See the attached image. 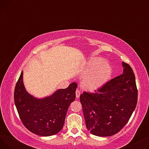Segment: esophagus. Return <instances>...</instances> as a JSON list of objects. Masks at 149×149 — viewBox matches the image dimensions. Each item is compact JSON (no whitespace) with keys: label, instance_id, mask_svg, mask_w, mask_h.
Masks as SVG:
<instances>
[{"label":"esophagus","instance_id":"obj_1","mask_svg":"<svg viewBox=\"0 0 149 149\" xmlns=\"http://www.w3.org/2000/svg\"><path fill=\"white\" fill-rule=\"evenodd\" d=\"M75 94H76V98H79L80 95V92L79 90H77L75 92Z\"/></svg>","mask_w":149,"mask_h":149}]
</instances>
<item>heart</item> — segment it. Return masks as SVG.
<instances>
[{
    "instance_id": "heart-1",
    "label": "heart",
    "mask_w": 149,
    "mask_h": 149,
    "mask_svg": "<svg viewBox=\"0 0 149 149\" xmlns=\"http://www.w3.org/2000/svg\"><path fill=\"white\" fill-rule=\"evenodd\" d=\"M112 74L111 67L101 58L90 60L82 72L85 76L82 82L83 89L95 91L101 88L108 81Z\"/></svg>"
}]
</instances>
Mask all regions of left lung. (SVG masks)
<instances>
[{
  "instance_id": "left-lung-1",
  "label": "left lung",
  "mask_w": 149,
  "mask_h": 149,
  "mask_svg": "<svg viewBox=\"0 0 149 149\" xmlns=\"http://www.w3.org/2000/svg\"><path fill=\"white\" fill-rule=\"evenodd\" d=\"M122 65L123 74L95 93L84 92L80 95L86 126L93 135L104 137L117 134L135 109L138 90L135 74L129 65Z\"/></svg>"
}]
</instances>
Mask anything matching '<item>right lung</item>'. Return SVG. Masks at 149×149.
I'll use <instances>...</instances> for the list:
<instances>
[{"label":"right lung","mask_w":149,"mask_h":149,"mask_svg":"<svg viewBox=\"0 0 149 149\" xmlns=\"http://www.w3.org/2000/svg\"><path fill=\"white\" fill-rule=\"evenodd\" d=\"M76 83L56 91L49 97L37 98L26 91L23 71L14 90V103L23 125L30 132L42 136L57 134L63 127L69 105L75 99Z\"/></svg>","instance_id":"add662e5"}]
</instances>
